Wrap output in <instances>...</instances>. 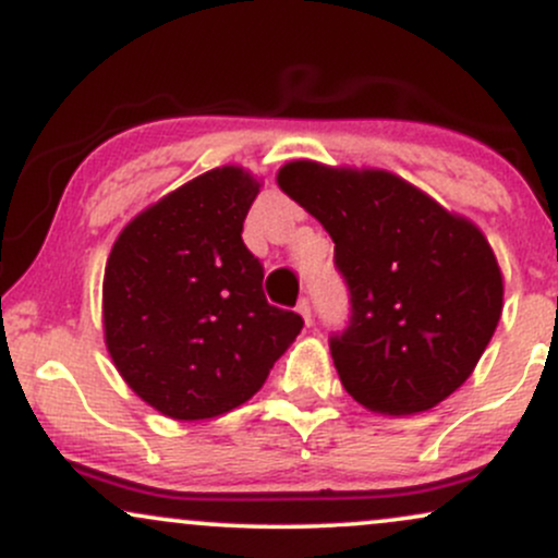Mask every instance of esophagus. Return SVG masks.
<instances>
[{"instance_id": "esophagus-1", "label": "esophagus", "mask_w": 558, "mask_h": 558, "mask_svg": "<svg viewBox=\"0 0 558 558\" xmlns=\"http://www.w3.org/2000/svg\"><path fill=\"white\" fill-rule=\"evenodd\" d=\"M298 313H300V316H303V322L305 324H308V327H311V322H313V313H311V303H308V300H300V303H298Z\"/></svg>"}]
</instances>
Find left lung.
<instances>
[{
  "label": "left lung",
  "instance_id": "obj_1",
  "mask_svg": "<svg viewBox=\"0 0 558 558\" xmlns=\"http://www.w3.org/2000/svg\"><path fill=\"white\" fill-rule=\"evenodd\" d=\"M277 181L335 242L350 318L329 350L353 400L409 416L459 390L504 308L482 231L387 171L292 160Z\"/></svg>",
  "mask_w": 558,
  "mask_h": 558
}]
</instances>
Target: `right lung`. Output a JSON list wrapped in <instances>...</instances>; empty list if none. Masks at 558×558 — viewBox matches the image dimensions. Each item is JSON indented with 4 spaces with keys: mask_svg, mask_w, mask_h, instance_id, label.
<instances>
[{
    "mask_svg": "<svg viewBox=\"0 0 558 558\" xmlns=\"http://www.w3.org/2000/svg\"><path fill=\"white\" fill-rule=\"evenodd\" d=\"M258 190L242 168H213L140 213L110 250L105 342L160 414L197 422L236 409L303 329L263 295V266L242 242Z\"/></svg>",
    "mask_w": 558,
    "mask_h": 558,
    "instance_id": "right-lung-1",
    "label": "right lung"
}]
</instances>
